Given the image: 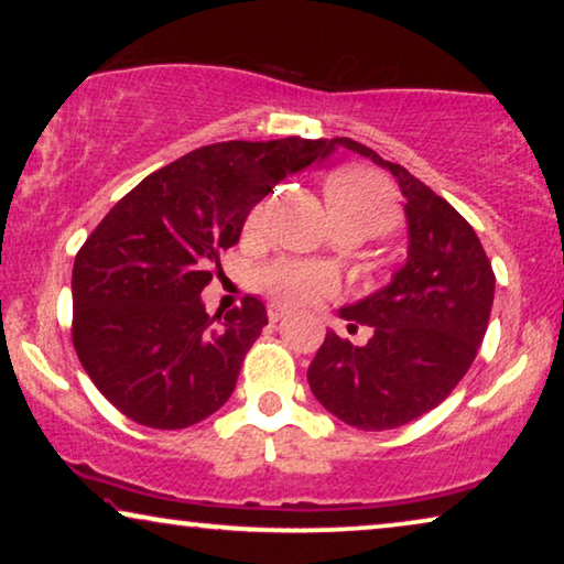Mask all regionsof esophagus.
<instances>
[{"instance_id":"obj_1","label":"esophagus","mask_w":564,"mask_h":564,"mask_svg":"<svg viewBox=\"0 0 564 564\" xmlns=\"http://www.w3.org/2000/svg\"><path fill=\"white\" fill-rule=\"evenodd\" d=\"M269 321L272 323H276V321H282L284 315H288V311H284V307H280V305H269Z\"/></svg>"}]
</instances>
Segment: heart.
I'll list each match as a JSON object with an SVG mask.
<instances>
[{
  "instance_id": "obj_1",
  "label": "heart",
  "mask_w": 564,
  "mask_h": 564,
  "mask_svg": "<svg viewBox=\"0 0 564 564\" xmlns=\"http://www.w3.org/2000/svg\"><path fill=\"white\" fill-rule=\"evenodd\" d=\"M328 205L334 218L349 215V218L369 220L372 226L384 230L395 218V197L392 187L380 174L367 169H344L328 180ZM264 220V207L251 213L249 226L259 228ZM259 288L282 305H311L321 297L334 295L338 276L330 267L318 261H295L280 259L259 272Z\"/></svg>"
}]
</instances>
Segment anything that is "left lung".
<instances>
[{
	"label": "left lung",
	"instance_id": "obj_1",
	"mask_svg": "<svg viewBox=\"0 0 564 564\" xmlns=\"http://www.w3.org/2000/svg\"><path fill=\"white\" fill-rule=\"evenodd\" d=\"M328 143L395 176L405 197L408 259L382 290L338 311L351 328H372V338L354 346L328 330L307 382L338 421L361 431L398 429L434 411L467 375L488 330L496 274L473 226L408 169L351 138Z\"/></svg>",
	"mask_w": 564,
	"mask_h": 564
}]
</instances>
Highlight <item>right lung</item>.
I'll list each match as a JSON object with an SVG mask.
<instances>
[{
	"label": "right lung",
	"mask_w": 564,
	"mask_h": 564,
	"mask_svg": "<svg viewBox=\"0 0 564 564\" xmlns=\"http://www.w3.org/2000/svg\"><path fill=\"white\" fill-rule=\"evenodd\" d=\"M334 153L326 138L226 141L128 192L74 261V349L97 390L141 426L187 429L230 398L267 326L259 297L220 318L203 303L220 251L288 174Z\"/></svg>",
	"instance_id": "obj_1"
}]
</instances>
